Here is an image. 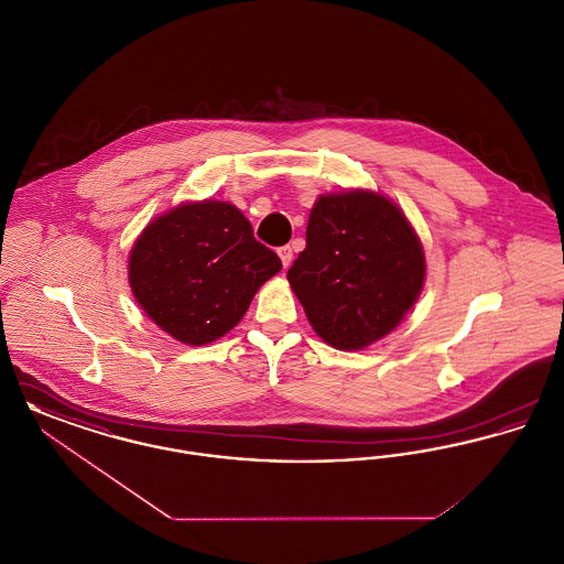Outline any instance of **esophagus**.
<instances>
[{
    "label": "esophagus",
    "instance_id": "1",
    "mask_svg": "<svg viewBox=\"0 0 564 564\" xmlns=\"http://www.w3.org/2000/svg\"><path fill=\"white\" fill-rule=\"evenodd\" d=\"M279 258H281V262H283V269H290V264H292V260H294V249H292L290 245L279 247Z\"/></svg>",
    "mask_w": 564,
    "mask_h": 564
}]
</instances>
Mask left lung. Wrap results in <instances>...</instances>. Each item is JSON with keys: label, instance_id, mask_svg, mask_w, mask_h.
<instances>
[{"label": "left lung", "instance_id": "left-lung-1", "mask_svg": "<svg viewBox=\"0 0 564 564\" xmlns=\"http://www.w3.org/2000/svg\"><path fill=\"white\" fill-rule=\"evenodd\" d=\"M288 279L313 329L336 349L359 350L389 334L416 302L425 253L405 215L384 196H322L306 249Z\"/></svg>", "mask_w": 564, "mask_h": 564}]
</instances>
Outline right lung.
Listing matches in <instances>:
<instances>
[{
	"mask_svg": "<svg viewBox=\"0 0 564 564\" xmlns=\"http://www.w3.org/2000/svg\"><path fill=\"white\" fill-rule=\"evenodd\" d=\"M281 267L235 205L203 200L180 205L143 230L129 281L152 322L198 347L241 322L251 297Z\"/></svg>",
	"mask_w": 564,
	"mask_h": 564,
	"instance_id": "1",
	"label": "right lung"
}]
</instances>
